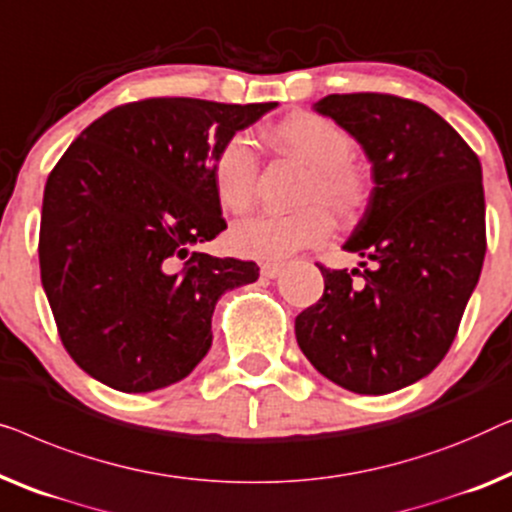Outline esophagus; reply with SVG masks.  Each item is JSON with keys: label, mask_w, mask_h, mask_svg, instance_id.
Returning <instances> with one entry per match:
<instances>
[{"label": "esophagus", "mask_w": 512, "mask_h": 512, "mask_svg": "<svg viewBox=\"0 0 512 512\" xmlns=\"http://www.w3.org/2000/svg\"><path fill=\"white\" fill-rule=\"evenodd\" d=\"M259 271H262L264 278H276L278 273L283 271V264H280V262H264L262 269H259Z\"/></svg>", "instance_id": "obj_1"}]
</instances>
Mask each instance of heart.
<instances>
[{
  "instance_id": "obj_1",
  "label": "heart",
  "mask_w": 512,
  "mask_h": 512,
  "mask_svg": "<svg viewBox=\"0 0 512 512\" xmlns=\"http://www.w3.org/2000/svg\"><path fill=\"white\" fill-rule=\"evenodd\" d=\"M273 143L304 167L297 213H259L236 222L229 232L232 253L253 259H283L301 248L320 246L331 234V213L348 220L369 199V176L352 160L355 139L348 129L318 113H294L273 129ZM213 187L225 211L243 213L257 190L259 160L243 136L215 150Z\"/></svg>"
}]
</instances>
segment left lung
<instances>
[{
	"label": "left lung",
	"mask_w": 512,
	"mask_h": 512,
	"mask_svg": "<svg viewBox=\"0 0 512 512\" xmlns=\"http://www.w3.org/2000/svg\"><path fill=\"white\" fill-rule=\"evenodd\" d=\"M313 109L355 136L376 187L343 246L364 271L320 264L325 294L297 315L294 334L331 383L401 390L448 355L478 285L487 250L480 160L413 99L352 92Z\"/></svg>",
	"instance_id": "1"
}]
</instances>
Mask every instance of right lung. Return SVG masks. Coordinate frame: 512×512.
Here are the masks:
<instances>
[{"mask_svg":"<svg viewBox=\"0 0 512 512\" xmlns=\"http://www.w3.org/2000/svg\"><path fill=\"white\" fill-rule=\"evenodd\" d=\"M266 104L153 97L83 129L43 190L39 264L71 359L118 392L183 380L211 348L227 290L255 283V262L190 253L227 222L213 155Z\"/></svg>","mask_w":512,"mask_h":512,"instance_id":"1","label":"right lung"}]
</instances>
